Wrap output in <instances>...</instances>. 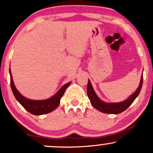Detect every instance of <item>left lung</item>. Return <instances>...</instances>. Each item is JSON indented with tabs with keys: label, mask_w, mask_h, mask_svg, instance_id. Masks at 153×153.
I'll return each mask as SVG.
<instances>
[{
	"label": "left lung",
	"mask_w": 153,
	"mask_h": 153,
	"mask_svg": "<svg viewBox=\"0 0 153 153\" xmlns=\"http://www.w3.org/2000/svg\"><path fill=\"white\" fill-rule=\"evenodd\" d=\"M143 80V78L142 76L141 77L140 85H139L138 88L126 100L121 102H119V103H106V102H102L101 100L98 98V97L97 96L96 93L94 92L93 88H92L90 80H88V89H87L88 96L90 100L92 105L96 109L99 110L100 111L103 112V113L118 114H120L123 111H125L127 108H128L129 106L134 102L136 98L138 96L141 90V88H142Z\"/></svg>",
	"instance_id": "obj_1"
}]
</instances>
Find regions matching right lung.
I'll return each mask as SVG.
<instances>
[{"instance_id":"add662e5","label":"right lung","mask_w":153,"mask_h":153,"mask_svg":"<svg viewBox=\"0 0 153 153\" xmlns=\"http://www.w3.org/2000/svg\"><path fill=\"white\" fill-rule=\"evenodd\" d=\"M10 75L11 89H12L15 97L27 111L34 115L45 114L49 113L56 109L60 103V100L64 94L65 89L71 84V82H68L64 85L58 91L57 93L54 94L50 99L46 100H32L25 98L17 91L14 83H13L10 70Z\"/></svg>"}]
</instances>
